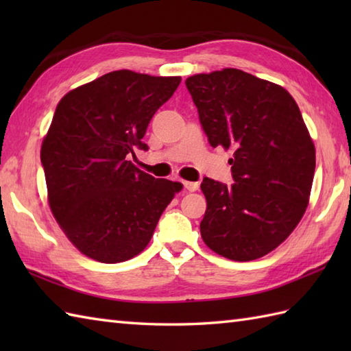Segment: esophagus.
Segmentation results:
<instances>
[{
    "label": "esophagus",
    "mask_w": 351,
    "mask_h": 351,
    "mask_svg": "<svg viewBox=\"0 0 351 351\" xmlns=\"http://www.w3.org/2000/svg\"><path fill=\"white\" fill-rule=\"evenodd\" d=\"M184 187L189 191H196L199 189V182H191V181H184Z\"/></svg>",
    "instance_id": "esophagus-1"
}]
</instances>
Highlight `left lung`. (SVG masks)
I'll list each match as a JSON object with an SVG mask.
<instances>
[{
  "instance_id": "left-lung-1",
  "label": "left lung",
  "mask_w": 351,
  "mask_h": 351,
  "mask_svg": "<svg viewBox=\"0 0 351 351\" xmlns=\"http://www.w3.org/2000/svg\"><path fill=\"white\" fill-rule=\"evenodd\" d=\"M213 147L232 149L234 184L204 178L205 244L232 261H252L299 225L315 171V146L293 96L240 69L185 80Z\"/></svg>"
}]
</instances>
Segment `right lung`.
I'll return each instance as SVG.
<instances>
[{
	"label": "right lung",
	"instance_id": "obj_1",
	"mask_svg": "<svg viewBox=\"0 0 351 351\" xmlns=\"http://www.w3.org/2000/svg\"><path fill=\"white\" fill-rule=\"evenodd\" d=\"M181 77L114 71L66 93L58 102L40 161L48 202L83 255L106 264L143 252L181 182L155 180L130 161L155 111Z\"/></svg>",
	"mask_w": 351,
	"mask_h": 351
}]
</instances>
